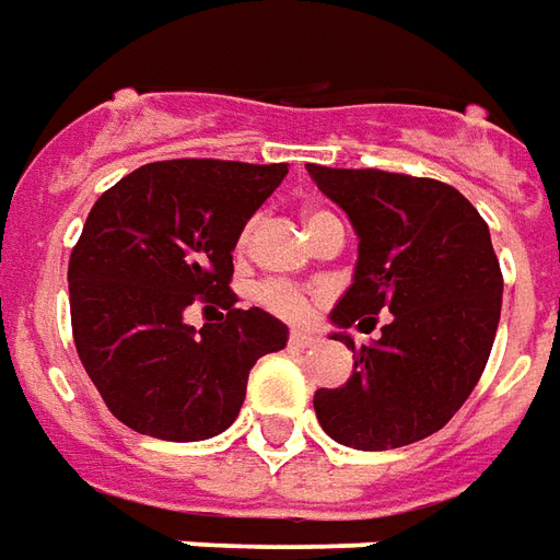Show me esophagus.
<instances>
[{
	"mask_svg": "<svg viewBox=\"0 0 560 560\" xmlns=\"http://www.w3.org/2000/svg\"><path fill=\"white\" fill-rule=\"evenodd\" d=\"M289 346H292V349H310V346H316V337L307 334V330H292V334H289Z\"/></svg>",
	"mask_w": 560,
	"mask_h": 560,
	"instance_id": "esophagus-1",
	"label": "esophagus"
}]
</instances>
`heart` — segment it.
<instances>
[{"label": "heart", "mask_w": 560, "mask_h": 560, "mask_svg": "<svg viewBox=\"0 0 560 560\" xmlns=\"http://www.w3.org/2000/svg\"><path fill=\"white\" fill-rule=\"evenodd\" d=\"M322 218H328V211H307V230L310 226H316ZM256 230H259V218H253L244 223V230L238 232V241H235L238 253H244L250 247ZM253 298H256L265 310H271L275 316H280V319L307 322L310 313H313V301H310L307 292L292 283H280V280H265V283H259L253 289Z\"/></svg>", "instance_id": "heart-1"}]
</instances>
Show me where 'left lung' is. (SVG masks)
I'll return each mask as SVG.
<instances>
[{"mask_svg":"<svg viewBox=\"0 0 560 560\" xmlns=\"http://www.w3.org/2000/svg\"><path fill=\"white\" fill-rule=\"evenodd\" d=\"M307 173L358 232L354 280L330 313L354 370L316 390V418L354 451L420 442L463 409L495 342L504 277L487 220L435 178L319 163ZM378 312L392 313L383 337L354 350L341 328Z\"/></svg>","mask_w":560,"mask_h":560,"instance_id":"8db88e82","label":"left lung"}]
</instances>
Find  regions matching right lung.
I'll return each instance as SVG.
<instances>
[{
    "label": "right lung",
    "mask_w": 560,
    "mask_h": 560,
    "mask_svg": "<svg viewBox=\"0 0 560 560\" xmlns=\"http://www.w3.org/2000/svg\"><path fill=\"white\" fill-rule=\"evenodd\" d=\"M285 163H145L97 199L68 262L77 354L107 409L163 442H202L238 418L253 364L289 330L235 307L232 250ZM190 306L219 316L196 331Z\"/></svg>",
    "instance_id": "1"
}]
</instances>
